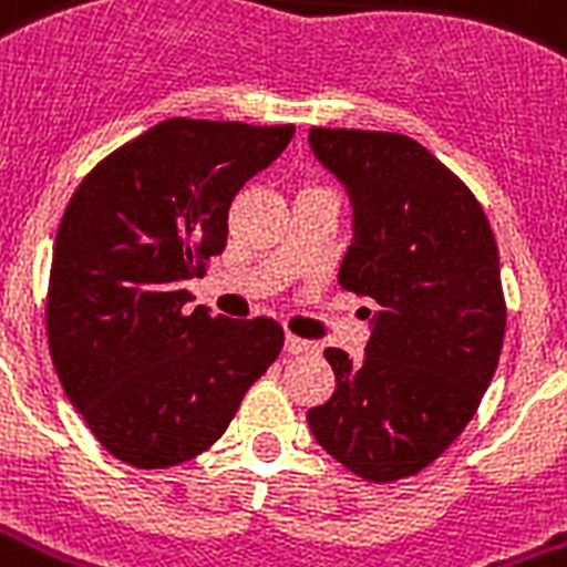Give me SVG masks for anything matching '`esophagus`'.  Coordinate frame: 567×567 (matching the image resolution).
Segmentation results:
<instances>
[{"instance_id": "1", "label": "esophagus", "mask_w": 567, "mask_h": 567, "mask_svg": "<svg viewBox=\"0 0 567 567\" xmlns=\"http://www.w3.org/2000/svg\"><path fill=\"white\" fill-rule=\"evenodd\" d=\"M285 351L288 353H312L318 351L312 341L306 339H297V336H285Z\"/></svg>"}]
</instances>
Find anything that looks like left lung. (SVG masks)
Segmentation results:
<instances>
[{"mask_svg": "<svg viewBox=\"0 0 567 567\" xmlns=\"http://www.w3.org/2000/svg\"><path fill=\"white\" fill-rule=\"evenodd\" d=\"M309 145L351 196L339 285L378 312H365L360 362L323 351L336 392L306 419L351 473L399 482L455 443L494 378L505 336L494 231L464 181L410 136L312 127Z\"/></svg>", "mask_w": 567, "mask_h": 567, "instance_id": "1", "label": "left lung"}]
</instances>
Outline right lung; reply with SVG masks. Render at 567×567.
I'll use <instances>...</instances> for the list:
<instances>
[{"label":"right lung","instance_id":"obj_1","mask_svg":"<svg viewBox=\"0 0 567 567\" xmlns=\"http://www.w3.org/2000/svg\"><path fill=\"white\" fill-rule=\"evenodd\" d=\"M291 136V124L159 121L101 159L64 207L50 353L64 395L124 464L163 470L202 455L282 351L270 318L184 312V282L226 249L231 198Z\"/></svg>","mask_w":567,"mask_h":567}]
</instances>
